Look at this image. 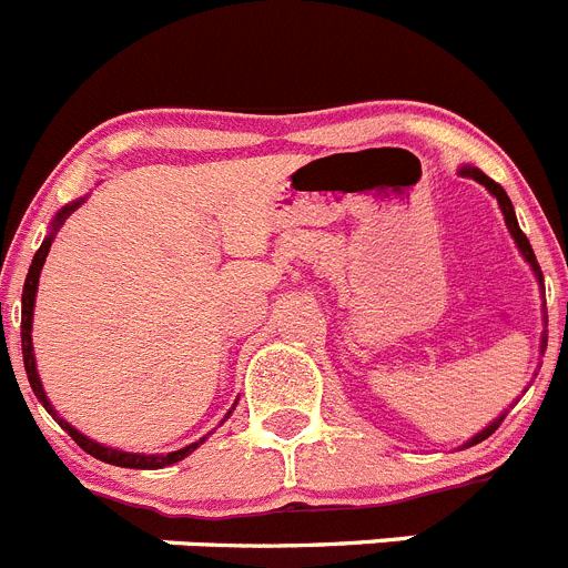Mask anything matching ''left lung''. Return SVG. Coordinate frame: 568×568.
Segmentation results:
<instances>
[{
	"mask_svg": "<svg viewBox=\"0 0 568 568\" xmlns=\"http://www.w3.org/2000/svg\"><path fill=\"white\" fill-rule=\"evenodd\" d=\"M460 175H469V179H475V182L478 184H484L486 190H489L491 195H495V199H498V204H500V213H504V222H506V227H509V233H511V239H515V244H518V250H520V255H524L526 258V264H529L531 267V273H535V278H538V284H540V293H544V273H540V264H538V258H535V253H531V244H529V239H526L524 235V230H520V224H518V219H515V207H511V202H509V195H506V190L500 187L498 182H491L489 175L486 173H480L478 168H471V164H464V168L458 170ZM544 349H546V335L544 338H540V355H544ZM526 393V389H524ZM506 418V413L500 415V418H495L491 420L489 426H484V429H480L478 435H471L469 440H466L464 446H475V444H480V440H486L489 438L491 433H495V429H498L500 426V420Z\"/></svg>",
	"mask_w": 568,
	"mask_h": 568,
	"instance_id": "obj_1",
	"label": "left lung"
}]
</instances>
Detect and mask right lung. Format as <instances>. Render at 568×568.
I'll return each mask as SVG.
<instances>
[{"label": "right lung", "instance_id": "add662e5", "mask_svg": "<svg viewBox=\"0 0 568 568\" xmlns=\"http://www.w3.org/2000/svg\"><path fill=\"white\" fill-rule=\"evenodd\" d=\"M84 199H79V202H70L64 204L62 210L57 213V219L50 222V233L44 235L42 247L37 250V255H33V261H30V270H28V278H24V290H22V358H24V373H28V381H30V389H33V395L39 398V404L48 409L50 415H53V420H59V426H62L64 433L70 435V438L77 440L79 446H82L84 453L93 455V458L104 460V464H113V466H124V469H162V466H170V464H179V460L187 458L193 449H199V446L204 444V435L202 440H195V444L184 446V449H175V453H168V455H142V453H122V449H113V446H104L99 444V440L88 438V435H82L73 424H68V420L62 418V415L57 413V406L50 404L48 393H44L42 386V378H39V369H37V355H33V307H37V290H39V273H42L44 267V258H48L50 253V244H53V235H57V230L62 227L64 219H68L73 210L82 207ZM230 415V413H227Z\"/></svg>", "mask_w": 568, "mask_h": 568}]
</instances>
